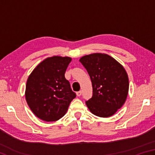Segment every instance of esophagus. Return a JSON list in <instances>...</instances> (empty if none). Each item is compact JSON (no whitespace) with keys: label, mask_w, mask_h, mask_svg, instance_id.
I'll return each instance as SVG.
<instances>
[{"label":"esophagus","mask_w":155,"mask_h":155,"mask_svg":"<svg viewBox=\"0 0 155 155\" xmlns=\"http://www.w3.org/2000/svg\"><path fill=\"white\" fill-rule=\"evenodd\" d=\"M81 94H82V91H78L77 92V96H81Z\"/></svg>","instance_id":"34e87169"}]
</instances>
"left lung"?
I'll return each instance as SVG.
<instances>
[{"instance_id": "8db88e82", "label": "left lung", "mask_w": 155, "mask_h": 155, "mask_svg": "<svg viewBox=\"0 0 155 155\" xmlns=\"http://www.w3.org/2000/svg\"><path fill=\"white\" fill-rule=\"evenodd\" d=\"M79 61L92 83V97L85 102L88 109L98 117L111 116L124 104L128 95L129 83L124 67L102 53L83 56Z\"/></svg>"}]
</instances>
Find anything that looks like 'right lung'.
Instances as JSON below:
<instances>
[{"label":"right lung","instance_id":"right-lung-1","mask_svg":"<svg viewBox=\"0 0 155 155\" xmlns=\"http://www.w3.org/2000/svg\"><path fill=\"white\" fill-rule=\"evenodd\" d=\"M71 61L68 57H48L28 78L26 101L33 114L44 121L53 122L61 118L76 97L69 81L65 78Z\"/></svg>","mask_w":155,"mask_h":155}]
</instances>
